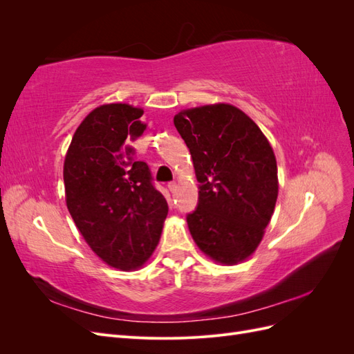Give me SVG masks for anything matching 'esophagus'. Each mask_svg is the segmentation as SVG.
<instances>
[{
	"mask_svg": "<svg viewBox=\"0 0 354 354\" xmlns=\"http://www.w3.org/2000/svg\"><path fill=\"white\" fill-rule=\"evenodd\" d=\"M168 189H169L171 194H176L177 189H178V186H177L176 181H171V183H168Z\"/></svg>",
	"mask_w": 354,
	"mask_h": 354,
	"instance_id": "34e87169",
	"label": "esophagus"
}]
</instances>
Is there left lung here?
Segmentation results:
<instances>
[{"label": "left lung", "instance_id": "left-lung-1", "mask_svg": "<svg viewBox=\"0 0 354 354\" xmlns=\"http://www.w3.org/2000/svg\"><path fill=\"white\" fill-rule=\"evenodd\" d=\"M174 125L199 181L187 226L198 248L224 266L245 261L273 216L279 181L273 149L251 118L229 103L180 111Z\"/></svg>", "mask_w": 354, "mask_h": 354}]
</instances>
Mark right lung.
Here are the masks:
<instances>
[{"label": "right lung", "instance_id": "right-lung-1", "mask_svg": "<svg viewBox=\"0 0 354 354\" xmlns=\"http://www.w3.org/2000/svg\"><path fill=\"white\" fill-rule=\"evenodd\" d=\"M142 108L108 103L75 131L63 164L66 207L84 241L113 269L130 272L151 259L168 205L131 143L146 124Z\"/></svg>", "mask_w": 354, "mask_h": 354}]
</instances>
